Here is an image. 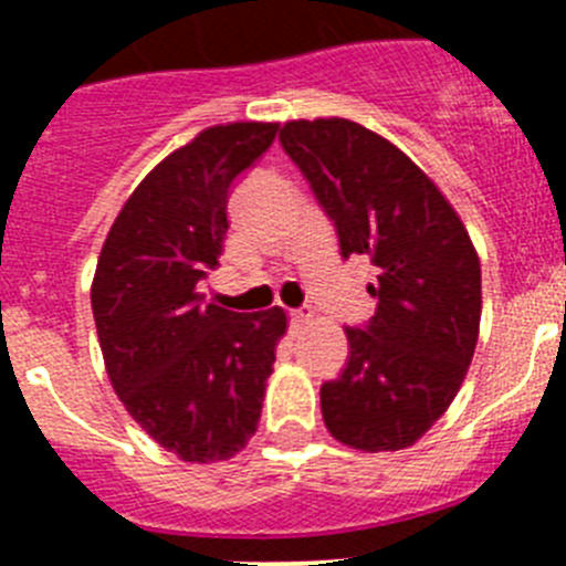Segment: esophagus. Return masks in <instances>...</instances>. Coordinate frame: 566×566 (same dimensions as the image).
<instances>
[{"instance_id": "1", "label": "esophagus", "mask_w": 566, "mask_h": 566, "mask_svg": "<svg viewBox=\"0 0 566 566\" xmlns=\"http://www.w3.org/2000/svg\"><path fill=\"white\" fill-rule=\"evenodd\" d=\"M312 319H314V312L308 306L306 308H294V312H292V328H294V332H300V328H306Z\"/></svg>"}]
</instances>
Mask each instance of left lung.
Here are the masks:
<instances>
[{
    "mask_svg": "<svg viewBox=\"0 0 566 566\" xmlns=\"http://www.w3.org/2000/svg\"><path fill=\"white\" fill-rule=\"evenodd\" d=\"M280 144L334 221L343 258L377 269V314L345 328L352 357L319 388L337 442L379 453L411 448L448 411L476 352L482 269L451 201L382 135L348 118H297Z\"/></svg>",
    "mask_w": 566,
    "mask_h": 566,
    "instance_id": "obj_1",
    "label": "left lung"
}]
</instances>
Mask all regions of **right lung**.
Wrapping results in <instances>:
<instances>
[{"label": "right lung", "instance_id": "right-lung-1", "mask_svg": "<svg viewBox=\"0 0 566 566\" xmlns=\"http://www.w3.org/2000/svg\"><path fill=\"white\" fill-rule=\"evenodd\" d=\"M277 122L201 129L149 169L109 227L90 289L107 377L129 417L184 462H218L258 431L286 312L203 303L223 252L229 187Z\"/></svg>", "mask_w": 566, "mask_h": 566}]
</instances>
